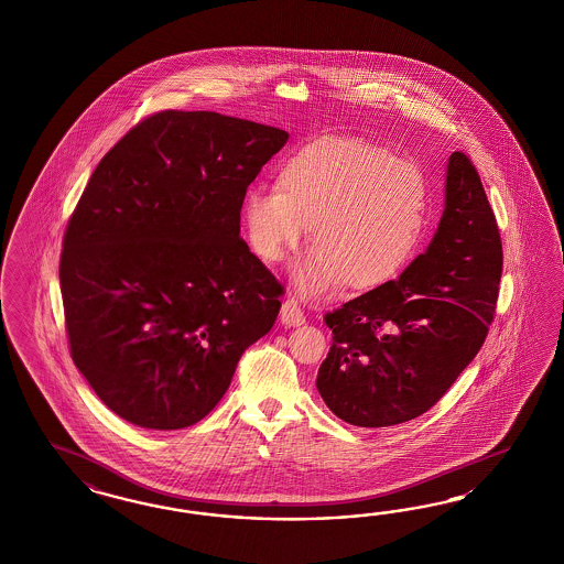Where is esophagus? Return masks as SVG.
I'll use <instances>...</instances> for the list:
<instances>
[{"instance_id":"34e87169","label":"esophagus","mask_w":564,"mask_h":564,"mask_svg":"<svg viewBox=\"0 0 564 564\" xmlns=\"http://www.w3.org/2000/svg\"><path fill=\"white\" fill-rule=\"evenodd\" d=\"M280 322H282V325H289V327H299V325L305 323V313H303V308H301V305H299L294 299H289V301L282 305Z\"/></svg>"}]
</instances>
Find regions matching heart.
<instances>
[{
    "label": "heart",
    "instance_id": "1",
    "mask_svg": "<svg viewBox=\"0 0 564 564\" xmlns=\"http://www.w3.org/2000/svg\"><path fill=\"white\" fill-rule=\"evenodd\" d=\"M429 189L412 162L379 145L323 135L294 152L275 187H256L242 202L251 251L278 263L311 228L315 249L296 268L305 294L338 286L386 284L412 256L426 218Z\"/></svg>",
    "mask_w": 564,
    "mask_h": 564
}]
</instances>
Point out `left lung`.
I'll return each instance as SVG.
<instances>
[{
    "instance_id": "left-lung-1",
    "label": "left lung",
    "mask_w": 564,
    "mask_h": 564,
    "mask_svg": "<svg viewBox=\"0 0 564 564\" xmlns=\"http://www.w3.org/2000/svg\"><path fill=\"white\" fill-rule=\"evenodd\" d=\"M502 245L478 171L453 152L445 209L426 251L398 280L348 301L315 386L338 419L383 429L419 419L480 352L495 317Z\"/></svg>"
}]
</instances>
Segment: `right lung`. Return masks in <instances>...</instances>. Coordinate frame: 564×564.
Returning <instances> with one entry per match:
<instances>
[{
  "label": "right lung",
  "mask_w": 564,
  "mask_h": 564,
  "mask_svg": "<svg viewBox=\"0 0 564 564\" xmlns=\"http://www.w3.org/2000/svg\"><path fill=\"white\" fill-rule=\"evenodd\" d=\"M284 129L162 111L98 162L59 261L76 367L111 412L175 431L223 400L282 286L241 237L247 187Z\"/></svg>",
  "instance_id": "obj_1"
}]
</instances>
